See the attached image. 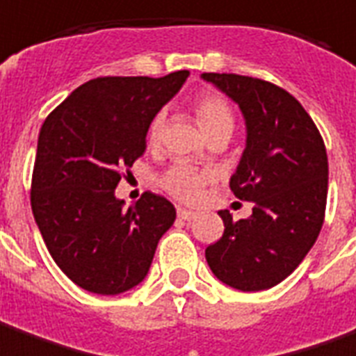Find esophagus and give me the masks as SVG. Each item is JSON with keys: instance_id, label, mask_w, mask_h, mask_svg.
I'll use <instances>...</instances> for the list:
<instances>
[{"instance_id": "1", "label": "esophagus", "mask_w": 356, "mask_h": 356, "mask_svg": "<svg viewBox=\"0 0 356 356\" xmlns=\"http://www.w3.org/2000/svg\"><path fill=\"white\" fill-rule=\"evenodd\" d=\"M178 217H180L182 220H192L197 217V213H195V211L184 209V207H178Z\"/></svg>"}]
</instances>
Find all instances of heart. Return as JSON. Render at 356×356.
<instances>
[{"instance_id": "1", "label": "heart", "mask_w": 356, "mask_h": 356, "mask_svg": "<svg viewBox=\"0 0 356 356\" xmlns=\"http://www.w3.org/2000/svg\"><path fill=\"white\" fill-rule=\"evenodd\" d=\"M193 110H195V118L202 129L209 136L215 134H232L234 129V112L229 100L222 95L217 92H202L193 100ZM164 126V114L159 112L156 116L151 120L149 124V131H147V139L149 143H156L161 139ZM215 178V174L211 170H200L192 164L188 163H174L166 172L161 176V188L168 195H172L174 200L184 203H192L200 200L202 190L205 184H209Z\"/></svg>"}]
</instances>
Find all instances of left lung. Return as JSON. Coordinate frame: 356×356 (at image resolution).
Instances as JSON below:
<instances>
[{"instance_id": "1", "label": "left lung", "mask_w": 356, "mask_h": 356, "mask_svg": "<svg viewBox=\"0 0 356 356\" xmlns=\"http://www.w3.org/2000/svg\"><path fill=\"white\" fill-rule=\"evenodd\" d=\"M229 95L246 120V149L230 178L248 219L219 211L225 232L205 250L211 271L244 293L266 291L291 275L322 230L327 153L302 104L273 83L236 73H203Z\"/></svg>"}]
</instances>
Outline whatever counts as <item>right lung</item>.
<instances>
[{
	"label": "right lung",
	"mask_w": 356,
	"mask_h": 356,
	"mask_svg": "<svg viewBox=\"0 0 356 356\" xmlns=\"http://www.w3.org/2000/svg\"><path fill=\"white\" fill-rule=\"evenodd\" d=\"M188 75L90 79L40 127L31 184L34 220L58 267L89 293L120 295L139 285L176 219L163 195L145 192L124 209L114 190L145 153L151 120Z\"/></svg>",
	"instance_id": "right-lung-1"
}]
</instances>
